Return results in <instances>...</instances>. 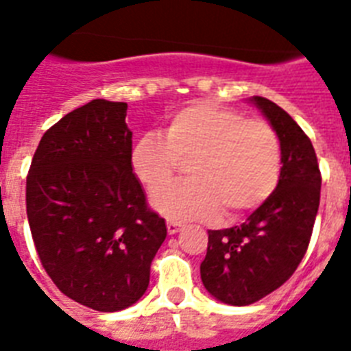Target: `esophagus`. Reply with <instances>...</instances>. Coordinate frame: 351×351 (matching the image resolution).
I'll list each match as a JSON object with an SVG mask.
<instances>
[{"label": "esophagus", "instance_id": "obj_1", "mask_svg": "<svg viewBox=\"0 0 351 351\" xmlns=\"http://www.w3.org/2000/svg\"><path fill=\"white\" fill-rule=\"evenodd\" d=\"M182 230V224L178 222H167V233L169 234H175Z\"/></svg>", "mask_w": 351, "mask_h": 351}]
</instances>
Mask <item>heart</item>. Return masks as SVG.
Here are the masks:
<instances>
[{"label":"heart","mask_w":351,"mask_h":351,"mask_svg":"<svg viewBox=\"0 0 351 351\" xmlns=\"http://www.w3.org/2000/svg\"><path fill=\"white\" fill-rule=\"evenodd\" d=\"M180 160H189V178L154 193L151 204L160 215L180 222L211 220L224 209L226 217H240L275 191L282 145L266 121L197 101L169 114L164 134L138 138L129 156L132 173L149 191L164 186Z\"/></svg>","instance_id":"heart-1"}]
</instances>
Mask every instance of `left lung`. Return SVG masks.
Returning a JSON list of instances; mask_svg holds the SVG:
<instances>
[{
    "mask_svg": "<svg viewBox=\"0 0 351 351\" xmlns=\"http://www.w3.org/2000/svg\"><path fill=\"white\" fill-rule=\"evenodd\" d=\"M250 104L262 112L282 145L275 191L240 226L209 230L200 278L208 293L230 306H247L280 288L302 261L321 200V171L310 138L267 98Z\"/></svg>",
    "mask_w": 351,
    "mask_h": 351,
    "instance_id": "8db88e82",
    "label": "left lung"
}]
</instances>
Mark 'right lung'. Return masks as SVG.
Here are the masks:
<instances>
[{
  "instance_id": "right-lung-1",
  "label": "right lung",
  "mask_w": 351,
  "mask_h": 351,
  "mask_svg": "<svg viewBox=\"0 0 351 351\" xmlns=\"http://www.w3.org/2000/svg\"><path fill=\"white\" fill-rule=\"evenodd\" d=\"M127 104L90 100L41 136L27 217L41 264L69 299L120 311L142 299L165 220L131 169Z\"/></svg>"
}]
</instances>
